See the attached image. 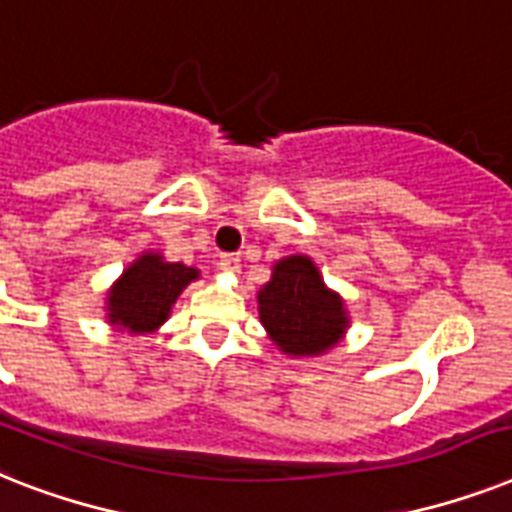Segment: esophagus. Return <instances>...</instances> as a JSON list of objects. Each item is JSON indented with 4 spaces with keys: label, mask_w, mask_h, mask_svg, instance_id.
<instances>
[{
    "label": "esophagus",
    "mask_w": 512,
    "mask_h": 512,
    "mask_svg": "<svg viewBox=\"0 0 512 512\" xmlns=\"http://www.w3.org/2000/svg\"><path fill=\"white\" fill-rule=\"evenodd\" d=\"M218 268L223 270V273H239V270H242V260H239V255H220Z\"/></svg>",
    "instance_id": "1"
}]
</instances>
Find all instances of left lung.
Instances as JSON below:
<instances>
[{
	"instance_id": "1",
	"label": "left lung",
	"mask_w": 512,
	"mask_h": 512,
	"mask_svg": "<svg viewBox=\"0 0 512 512\" xmlns=\"http://www.w3.org/2000/svg\"><path fill=\"white\" fill-rule=\"evenodd\" d=\"M257 315L276 350L289 357L326 355L350 328L342 294L328 289L307 255L273 263L270 281L257 292Z\"/></svg>"
}]
</instances>
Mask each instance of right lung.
<instances>
[{
  "label": "right lung",
  "instance_id": "1",
  "mask_svg": "<svg viewBox=\"0 0 512 512\" xmlns=\"http://www.w3.org/2000/svg\"><path fill=\"white\" fill-rule=\"evenodd\" d=\"M199 270L184 263H168L162 252H141L134 263L123 268L115 284L107 289L105 318L115 331L134 336L155 334L173 313L176 299Z\"/></svg>",
  "mask_w": 512,
  "mask_h": 512
}]
</instances>
